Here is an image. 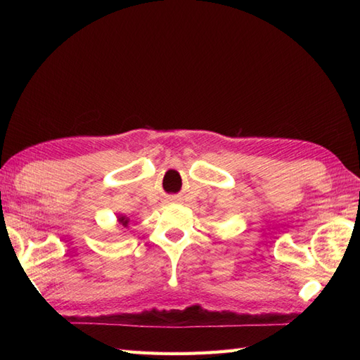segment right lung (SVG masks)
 Wrapping results in <instances>:
<instances>
[{"mask_svg":"<svg viewBox=\"0 0 360 360\" xmlns=\"http://www.w3.org/2000/svg\"><path fill=\"white\" fill-rule=\"evenodd\" d=\"M119 221H120V224L124 226V227H127V226H128V219H127L125 217H120V218H119Z\"/></svg>","mask_w":360,"mask_h":360,"instance_id":"right-lung-1","label":"right lung"}]
</instances>
